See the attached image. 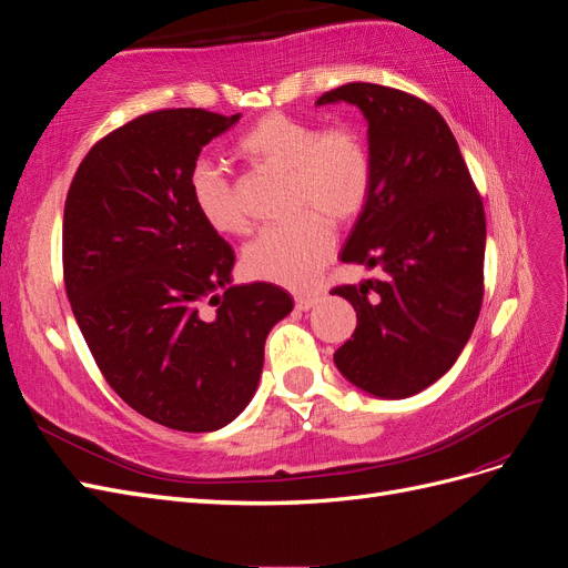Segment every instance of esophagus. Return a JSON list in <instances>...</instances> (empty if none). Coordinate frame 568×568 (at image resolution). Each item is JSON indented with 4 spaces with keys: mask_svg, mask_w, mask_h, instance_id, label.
Masks as SVG:
<instances>
[{
    "mask_svg": "<svg viewBox=\"0 0 568 568\" xmlns=\"http://www.w3.org/2000/svg\"><path fill=\"white\" fill-rule=\"evenodd\" d=\"M320 301V296H296V307L298 311H311Z\"/></svg>",
    "mask_w": 568,
    "mask_h": 568,
    "instance_id": "obj_1",
    "label": "esophagus"
}]
</instances>
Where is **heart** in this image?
Masks as SVG:
<instances>
[{
    "label": "heart",
    "mask_w": 568,
    "mask_h": 568,
    "mask_svg": "<svg viewBox=\"0 0 568 568\" xmlns=\"http://www.w3.org/2000/svg\"><path fill=\"white\" fill-rule=\"evenodd\" d=\"M236 153L255 168L288 175L291 225L267 227L244 248L242 263L253 280L307 286L329 261L336 236L329 219L346 225L365 209L372 189V156L351 128H326L284 113H267L236 142ZM189 196L201 220L217 234L246 232L234 186L209 161L189 170Z\"/></svg>",
    "instance_id": "b5f03b06"
}]
</instances>
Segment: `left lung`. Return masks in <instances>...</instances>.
Wrapping results in <instances>:
<instances>
[{"mask_svg": "<svg viewBox=\"0 0 568 568\" xmlns=\"http://www.w3.org/2000/svg\"><path fill=\"white\" fill-rule=\"evenodd\" d=\"M367 118L372 189L341 251L376 277L336 286L357 326L334 353L346 379L376 398H409L467 346L484 303L486 213L443 115L407 92L348 82L317 106Z\"/></svg>", "mask_w": 568, "mask_h": 568, "instance_id": "left-lung-1", "label": "left lung"}]
</instances>
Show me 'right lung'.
<instances>
[{"label":"right lung","mask_w":568,"mask_h":568,"mask_svg":"<svg viewBox=\"0 0 568 568\" xmlns=\"http://www.w3.org/2000/svg\"><path fill=\"white\" fill-rule=\"evenodd\" d=\"M239 118H134L90 149L65 196V294L94 363L132 409L175 432H217L242 415L265 338L294 311L274 284L232 286L234 251L189 196L201 149Z\"/></svg>","instance_id":"obj_1"}]
</instances>
